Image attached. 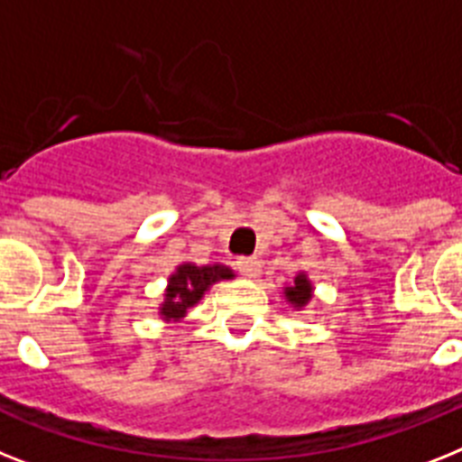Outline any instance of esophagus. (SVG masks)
Wrapping results in <instances>:
<instances>
[{
    "mask_svg": "<svg viewBox=\"0 0 462 462\" xmlns=\"http://www.w3.org/2000/svg\"><path fill=\"white\" fill-rule=\"evenodd\" d=\"M236 266H238V272L247 278H257L259 273H262V262H259L257 257H240L238 262H236Z\"/></svg>",
    "mask_w": 462,
    "mask_h": 462,
    "instance_id": "34e87169",
    "label": "esophagus"
}]
</instances>
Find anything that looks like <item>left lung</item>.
I'll return each mask as SVG.
<instances>
[{"mask_svg":"<svg viewBox=\"0 0 462 462\" xmlns=\"http://www.w3.org/2000/svg\"><path fill=\"white\" fill-rule=\"evenodd\" d=\"M283 297H285V302L291 304L295 311H302V309L311 302V297H314V283H311L309 273L307 272L297 273L295 283L285 285L283 288Z\"/></svg>","mask_w":462,"mask_h":462,"instance_id":"1","label":"left lung"}]
</instances>
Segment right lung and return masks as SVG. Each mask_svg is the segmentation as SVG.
I'll use <instances>...</instances> for the list:
<instances>
[{
    "label": "right lung",
    "mask_w": 462,
    "mask_h": 462,
    "mask_svg": "<svg viewBox=\"0 0 462 462\" xmlns=\"http://www.w3.org/2000/svg\"><path fill=\"white\" fill-rule=\"evenodd\" d=\"M236 272L231 266L215 262V264H193L181 262L167 276V288L162 292V302L158 307V316L165 323L181 321L190 307H196L205 297V292L219 281H231Z\"/></svg>",
    "instance_id": "1"
}]
</instances>
